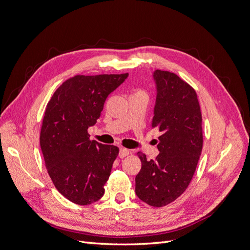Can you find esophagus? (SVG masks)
<instances>
[{
  "label": "esophagus",
  "mask_w": 250,
  "mask_h": 250,
  "mask_svg": "<svg viewBox=\"0 0 250 250\" xmlns=\"http://www.w3.org/2000/svg\"><path fill=\"white\" fill-rule=\"evenodd\" d=\"M128 155H129V150L126 149V148H121V149H120L119 156H120L121 158L126 157V156H128Z\"/></svg>",
  "instance_id": "1"
}]
</instances>
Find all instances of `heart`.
<instances>
[{"label":"heart","instance_id":"b5f03b06","mask_svg":"<svg viewBox=\"0 0 250 250\" xmlns=\"http://www.w3.org/2000/svg\"><path fill=\"white\" fill-rule=\"evenodd\" d=\"M137 93H144V92H143V90H141V89H138V90H135L134 94H137Z\"/></svg>","mask_w":250,"mask_h":250}]
</instances>
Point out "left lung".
<instances>
[{
  "label": "left lung",
  "instance_id": "1",
  "mask_svg": "<svg viewBox=\"0 0 250 250\" xmlns=\"http://www.w3.org/2000/svg\"><path fill=\"white\" fill-rule=\"evenodd\" d=\"M157 94L152 127L160 154L148 161L138 152L142 168L135 176V194L153 208L176 200L190 185L202 151V117L195 89L176 74L154 72Z\"/></svg>",
  "mask_w": 250,
  "mask_h": 250
}]
</instances>
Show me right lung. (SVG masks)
Masks as SVG:
<instances>
[{
    "label": "right lung",
    "instance_id": "add662e5",
    "mask_svg": "<svg viewBox=\"0 0 250 250\" xmlns=\"http://www.w3.org/2000/svg\"><path fill=\"white\" fill-rule=\"evenodd\" d=\"M128 77L125 74L76 75L51 97L41 129V148L49 176L66 199L87 206L99 200L119 148L89 140L108 95Z\"/></svg>",
    "mask_w": 250,
    "mask_h": 250
}]
</instances>
